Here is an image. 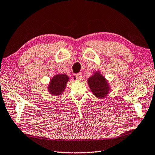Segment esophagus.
<instances>
[{
  "instance_id": "esophagus-1",
  "label": "esophagus",
  "mask_w": 155,
  "mask_h": 155,
  "mask_svg": "<svg viewBox=\"0 0 155 155\" xmlns=\"http://www.w3.org/2000/svg\"><path fill=\"white\" fill-rule=\"evenodd\" d=\"M74 76H75V78H76V79H77L78 80H82V73H77V74H75V75H74Z\"/></svg>"
}]
</instances>
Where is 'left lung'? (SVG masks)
<instances>
[{
	"mask_svg": "<svg viewBox=\"0 0 155 155\" xmlns=\"http://www.w3.org/2000/svg\"><path fill=\"white\" fill-rule=\"evenodd\" d=\"M88 84L92 93L97 98L102 99L109 93L110 86L106 80L99 72H96L88 79Z\"/></svg>",
	"mask_w": 155,
	"mask_h": 155,
	"instance_id": "obj_1",
	"label": "left lung"
}]
</instances>
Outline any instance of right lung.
Masks as SVG:
<instances>
[{
	"label": "right lung",
	"mask_w": 155,
	"mask_h": 155,
	"mask_svg": "<svg viewBox=\"0 0 155 155\" xmlns=\"http://www.w3.org/2000/svg\"><path fill=\"white\" fill-rule=\"evenodd\" d=\"M69 77L65 74H57L51 80L48 86V91L54 95H60L64 91Z\"/></svg>",
	"instance_id": "add662e5"
}]
</instances>
